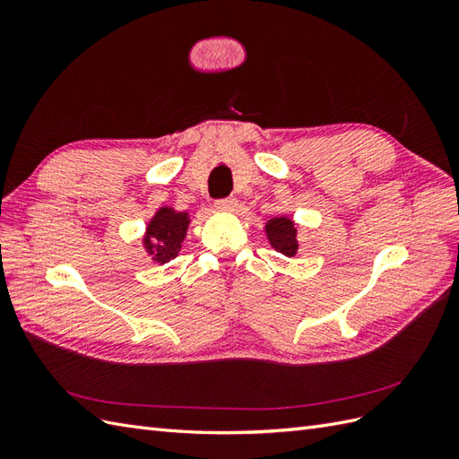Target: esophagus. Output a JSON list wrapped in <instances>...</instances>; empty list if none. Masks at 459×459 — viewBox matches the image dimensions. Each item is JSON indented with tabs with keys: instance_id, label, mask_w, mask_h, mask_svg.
I'll return each mask as SVG.
<instances>
[{
	"instance_id": "34e87169",
	"label": "esophagus",
	"mask_w": 459,
	"mask_h": 459,
	"mask_svg": "<svg viewBox=\"0 0 459 459\" xmlns=\"http://www.w3.org/2000/svg\"><path fill=\"white\" fill-rule=\"evenodd\" d=\"M216 208L218 211H233L235 206H238V199L235 197H226V199H218L216 203Z\"/></svg>"
}]
</instances>
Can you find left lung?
<instances>
[{
    "label": "left lung",
    "mask_w": 459,
    "mask_h": 459,
    "mask_svg": "<svg viewBox=\"0 0 459 459\" xmlns=\"http://www.w3.org/2000/svg\"><path fill=\"white\" fill-rule=\"evenodd\" d=\"M266 235L270 239V245L275 248L277 253L285 256H295L299 241H297V228L293 220L287 216L272 218L266 224Z\"/></svg>",
    "instance_id": "1"
}]
</instances>
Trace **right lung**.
Instances as JSON below:
<instances>
[{
  "label": "right lung",
  "instance_id": "right-lung-1",
  "mask_svg": "<svg viewBox=\"0 0 459 459\" xmlns=\"http://www.w3.org/2000/svg\"><path fill=\"white\" fill-rule=\"evenodd\" d=\"M187 226V212H176L169 206L159 208V212L151 218L143 238V247L152 260L166 264L176 258L186 239Z\"/></svg>",
  "mask_w": 459,
  "mask_h": 459
}]
</instances>
